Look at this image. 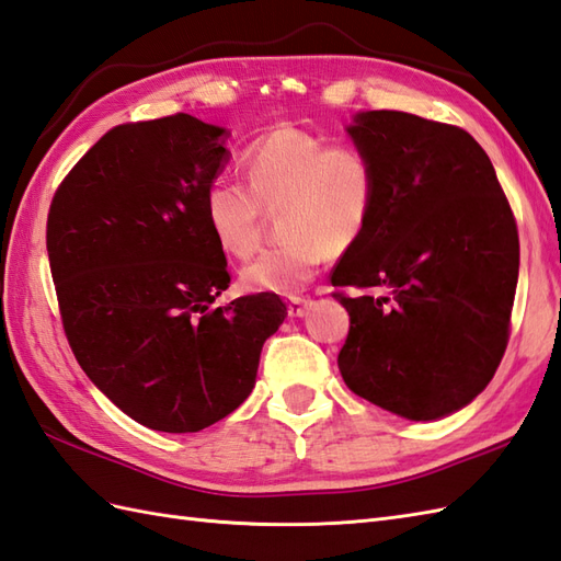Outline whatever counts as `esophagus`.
I'll return each instance as SVG.
<instances>
[{"instance_id": "34e87169", "label": "esophagus", "mask_w": 561, "mask_h": 561, "mask_svg": "<svg viewBox=\"0 0 561 561\" xmlns=\"http://www.w3.org/2000/svg\"><path fill=\"white\" fill-rule=\"evenodd\" d=\"M309 307H311V299L309 297H290L288 299V313H290L293 319L305 317Z\"/></svg>"}]
</instances>
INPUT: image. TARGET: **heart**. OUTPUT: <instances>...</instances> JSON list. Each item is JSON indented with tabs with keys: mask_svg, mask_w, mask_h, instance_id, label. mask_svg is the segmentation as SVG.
<instances>
[{
	"mask_svg": "<svg viewBox=\"0 0 561 561\" xmlns=\"http://www.w3.org/2000/svg\"><path fill=\"white\" fill-rule=\"evenodd\" d=\"M242 169L250 187L216 178L204 190L202 214L216 248L252 256L266 214H280V236L288 240L242 268L244 290L295 295L328 256L350 252L374 221L378 173L357 145L276 126L244 149Z\"/></svg>",
	"mask_w": 561,
	"mask_h": 561,
	"instance_id": "heart-1",
	"label": "heart"
}]
</instances>
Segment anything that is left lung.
<instances>
[{
    "mask_svg": "<svg viewBox=\"0 0 561 561\" xmlns=\"http://www.w3.org/2000/svg\"><path fill=\"white\" fill-rule=\"evenodd\" d=\"M350 126L371 157L378 204L331 273L350 313L340 374L359 398L412 421L457 412L495 376L510 343L518 230L493 163L471 135L404 112Z\"/></svg>",
    "mask_w": 561,
    "mask_h": 561,
    "instance_id": "8db88e82",
    "label": "left lung"
}]
</instances>
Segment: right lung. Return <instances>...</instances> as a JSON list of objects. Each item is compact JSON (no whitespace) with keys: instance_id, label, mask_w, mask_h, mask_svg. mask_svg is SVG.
Here are the masks:
<instances>
[{"instance_id":"right-lung-1","label":"right lung","mask_w":561,"mask_h":561,"mask_svg":"<svg viewBox=\"0 0 561 561\" xmlns=\"http://www.w3.org/2000/svg\"><path fill=\"white\" fill-rule=\"evenodd\" d=\"M226 130L190 114L123 123L68 171L47 254L78 364L121 412L197 433L248 400L259 354L288 307L256 293L216 307L226 254L202 214Z\"/></svg>"}]
</instances>
